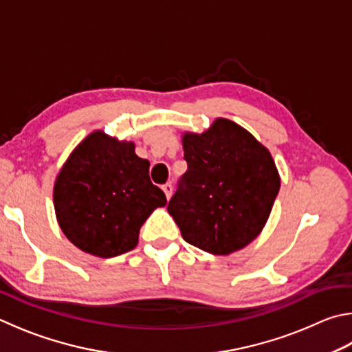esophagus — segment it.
Returning <instances> with one entry per match:
<instances>
[{
  "label": "esophagus",
  "mask_w": 352,
  "mask_h": 352,
  "mask_svg": "<svg viewBox=\"0 0 352 352\" xmlns=\"http://www.w3.org/2000/svg\"><path fill=\"white\" fill-rule=\"evenodd\" d=\"M163 192L166 194V198H170V195H172V184L170 183H166V184H163Z\"/></svg>",
  "instance_id": "obj_1"
}]
</instances>
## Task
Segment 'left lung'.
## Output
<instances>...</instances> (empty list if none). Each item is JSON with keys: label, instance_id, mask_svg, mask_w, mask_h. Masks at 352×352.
Wrapping results in <instances>:
<instances>
[{"label": "left lung", "instance_id": "left-lung-1", "mask_svg": "<svg viewBox=\"0 0 352 352\" xmlns=\"http://www.w3.org/2000/svg\"><path fill=\"white\" fill-rule=\"evenodd\" d=\"M188 170L168 210L190 245L215 255L248 246L265 228L280 189L271 152L246 129L217 118L183 133Z\"/></svg>", "mask_w": 352, "mask_h": 352}]
</instances>
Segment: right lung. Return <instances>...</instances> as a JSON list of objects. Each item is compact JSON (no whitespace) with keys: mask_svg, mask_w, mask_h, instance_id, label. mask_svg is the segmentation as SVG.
<instances>
[{"mask_svg":"<svg viewBox=\"0 0 352 352\" xmlns=\"http://www.w3.org/2000/svg\"><path fill=\"white\" fill-rule=\"evenodd\" d=\"M149 162L132 142L95 131L58 172L54 206L61 231L87 254L109 258L137 246L140 228L166 195L152 184Z\"/></svg>","mask_w":352,"mask_h":352,"instance_id":"add662e5","label":"right lung"}]
</instances>
